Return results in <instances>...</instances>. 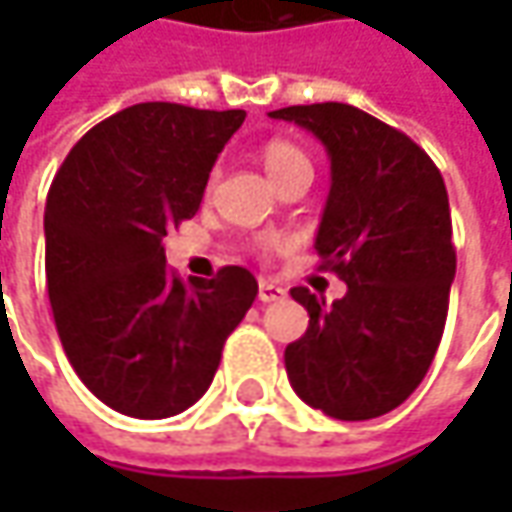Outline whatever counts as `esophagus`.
Masks as SVG:
<instances>
[{
    "label": "esophagus",
    "mask_w": 512,
    "mask_h": 512,
    "mask_svg": "<svg viewBox=\"0 0 512 512\" xmlns=\"http://www.w3.org/2000/svg\"><path fill=\"white\" fill-rule=\"evenodd\" d=\"M287 296V290L273 279H262L259 282V302H282Z\"/></svg>",
    "instance_id": "34e87169"
}]
</instances>
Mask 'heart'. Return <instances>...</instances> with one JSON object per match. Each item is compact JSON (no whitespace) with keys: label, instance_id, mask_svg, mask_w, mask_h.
<instances>
[{"label":"heart","instance_id":"1","mask_svg":"<svg viewBox=\"0 0 512 512\" xmlns=\"http://www.w3.org/2000/svg\"><path fill=\"white\" fill-rule=\"evenodd\" d=\"M262 162H265V170L270 173L273 182L282 179L290 170H310V159H307L305 150L299 148V145H293V142H287V139H270V142H265L262 145ZM262 247L273 250V247H279V239H262Z\"/></svg>","mask_w":512,"mask_h":512}]
</instances>
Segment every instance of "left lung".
I'll return each mask as SVG.
<instances>
[{"label": "left lung", "instance_id": "8db88e82", "mask_svg": "<svg viewBox=\"0 0 512 512\" xmlns=\"http://www.w3.org/2000/svg\"><path fill=\"white\" fill-rule=\"evenodd\" d=\"M270 116L325 145L330 193L316 250L322 270L347 285L330 307L307 287L290 290L310 325L287 344V379L333 419H376L422 384L442 342L456 276L447 187L410 136L353 105H293Z\"/></svg>", "mask_w": 512, "mask_h": 512}]
</instances>
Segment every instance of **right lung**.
Wrapping results in <instances>:
<instances>
[{"label": "right lung", "instance_id": "right-lung-1", "mask_svg": "<svg viewBox=\"0 0 512 512\" xmlns=\"http://www.w3.org/2000/svg\"><path fill=\"white\" fill-rule=\"evenodd\" d=\"M245 110L142 102L90 128L53 176L45 273L53 322L90 393L133 419L205 396L259 285L247 267L185 285L165 262Z\"/></svg>", "mask_w": 512, "mask_h": 512}]
</instances>
